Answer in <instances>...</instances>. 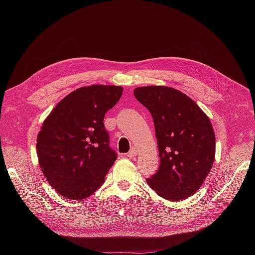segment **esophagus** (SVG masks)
Here are the masks:
<instances>
[{
    "label": "esophagus",
    "instance_id": "34e87169",
    "mask_svg": "<svg viewBox=\"0 0 255 255\" xmlns=\"http://www.w3.org/2000/svg\"><path fill=\"white\" fill-rule=\"evenodd\" d=\"M128 157H134V156H136L137 155V149H135V148H133L132 150H130L128 154Z\"/></svg>",
    "mask_w": 255,
    "mask_h": 255
}]
</instances>
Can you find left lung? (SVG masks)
<instances>
[{
    "instance_id": "1",
    "label": "left lung",
    "mask_w": 255,
    "mask_h": 255,
    "mask_svg": "<svg viewBox=\"0 0 255 255\" xmlns=\"http://www.w3.org/2000/svg\"><path fill=\"white\" fill-rule=\"evenodd\" d=\"M134 96L152 115L160 164L146 179L158 196L180 201L202 186L215 160V133L194 100L167 86H143Z\"/></svg>"
}]
</instances>
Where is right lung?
Listing matches in <instances>:
<instances>
[{
    "label": "right lung",
    "instance_id": "right-lung-1",
    "mask_svg": "<svg viewBox=\"0 0 255 255\" xmlns=\"http://www.w3.org/2000/svg\"><path fill=\"white\" fill-rule=\"evenodd\" d=\"M123 88L90 85L75 89L54 107L37 136V156L45 180L69 200L90 197L117 159L109 145L104 116Z\"/></svg>",
    "mask_w": 255,
    "mask_h": 255
}]
</instances>
